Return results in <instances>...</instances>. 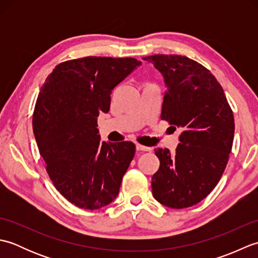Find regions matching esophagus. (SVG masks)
I'll return each instance as SVG.
<instances>
[{
  "label": "esophagus",
  "instance_id": "obj_1",
  "mask_svg": "<svg viewBox=\"0 0 258 258\" xmlns=\"http://www.w3.org/2000/svg\"><path fill=\"white\" fill-rule=\"evenodd\" d=\"M136 151H142V152H151L152 147H147L141 144H136Z\"/></svg>",
  "mask_w": 258,
  "mask_h": 258
}]
</instances>
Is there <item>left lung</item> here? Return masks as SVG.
I'll return each mask as SVG.
<instances>
[{
  "instance_id": "left-lung-1",
  "label": "left lung",
  "mask_w": 258,
  "mask_h": 258,
  "mask_svg": "<svg viewBox=\"0 0 258 258\" xmlns=\"http://www.w3.org/2000/svg\"><path fill=\"white\" fill-rule=\"evenodd\" d=\"M165 82L161 118L182 128L174 153L156 149L160 168L152 177L154 199L171 208L190 207L220 182L234 140V115L211 71L182 55L143 57Z\"/></svg>"
}]
</instances>
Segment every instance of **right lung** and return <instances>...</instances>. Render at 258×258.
I'll return each mask as SVG.
<instances>
[{
  "label": "right lung",
  "instance_id": "right-lung-1",
  "mask_svg": "<svg viewBox=\"0 0 258 258\" xmlns=\"http://www.w3.org/2000/svg\"><path fill=\"white\" fill-rule=\"evenodd\" d=\"M132 57L87 56L56 65L37 96L33 132L53 185L84 210L112 203L135 154L132 142H101L97 117L111 93L140 67Z\"/></svg>",
  "mask_w": 258,
  "mask_h": 258
}]
</instances>
